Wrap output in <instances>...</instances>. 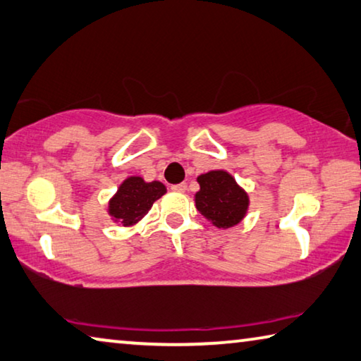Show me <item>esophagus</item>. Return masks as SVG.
Here are the masks:
<instances>
[{
	"mask_svg": "<svg viewBox=\"0 0 361 361\" xmlns=\"http://www.w3.org/2000/svg\"><path fill=\"white\" fill-rule=\"evenodd\" d=\"M171 190H173V192H179V193H184V192L187 190V184H184V182H182V184L171 185Z\"/></svg>",
	"mask_w": 361,
	"mask_h": 361,
	"instance_id": "obj_1",
	"label": "esophagus"
}]
</instances>
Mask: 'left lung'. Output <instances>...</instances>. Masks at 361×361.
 Wrapping results in <instances>:
<instances>
[{
	"label": "left lung",
	"instance_id": "obj_1",
	"mask_svg": "<svg viewBox=\"0 0 361 361\" xmlns=\"http://www.w3.org/2000/svg\"><path fill=\"white\" fill-rule=\"evenodd\" d=\"M200 192L195 195V206L217 228H231L245 217L249 195L224 169L198 176Z\"/></svg>",
	"mask_w": 361,
	"mask_h": 361
}]
</instances>
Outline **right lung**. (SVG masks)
Wrapping results in <instances>:
<instances>
[{"label": "right lung", "instance_id": "obj_1", "mask_svg": "<svg viewBox=\"0 0 361 361\" xmlns=\"http://www.w3.org/2000/svg\"><path fill=\"white\" fill-rule=\"evenodd\" d=\"M166 193L161 182H145L142 177L131 176L120 184L117 193L109 200V216L114 222L133 226L150 211L152 204Z\"/></svg>", "mask_w": 361, "mask_h": 361}]
</instances>
